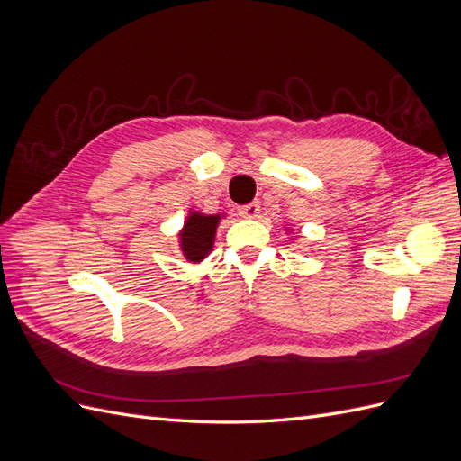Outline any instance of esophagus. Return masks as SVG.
I'll return each mask as SVG.
<instances>
[{
    "mask_svg": "<svg viewBox=\"0 0 461 461\" xmlns=\"http://www.w3.org/2000/svg\"><path fill=\"white\" fill-rule=\"evenodd\" d=\"M240 215L242 217H246V219H256L258 215H259V203L258 202H252V203H248V205H242L240 209Z\"/></svg>",
    "mask_w": 461,
    "mask_h": 461,
    "instance_id": "esophagus-1",
    "label": "esophagus"
}]
</instances>
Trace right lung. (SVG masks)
Wrapping results in <instances>:
<instances>
[{"label":"right lung","instance_id":"obj_1","mask_svg":"<svg viewBox=\"0 0 461 461\" xmlns=\"http://www.w3.org/2000/svg\"><path fill=\"white\" fill-rule=\"evenodd\" d=\"M221 217L225 215H205L200 212H190L185 221V227L178 232V244L183 249V256L190 263L203 261L213 249L215 232Z\"/></svg>","mask_w":461,"mask_h":461}]
</instances>
